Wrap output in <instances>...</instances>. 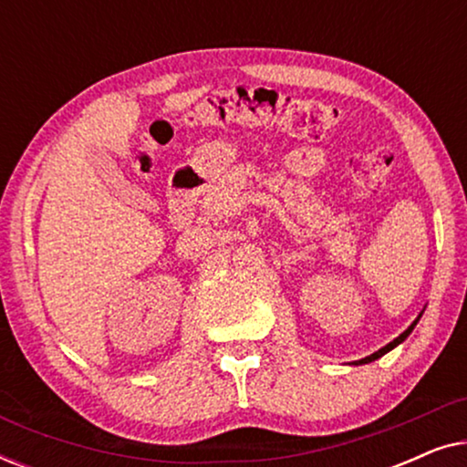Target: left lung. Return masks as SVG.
Listing matches in <instances>:
<instances>
[{
	"label": "left lung",
	"instance_id": "8db88e82",
	"mask_svg": "<svg viewBox=\"0 0 467 467\" xmlns=\"http://www.w3.org/2000/svg\"><path fill=\"white\" fill-rule=\"evenodd\" d=\"M419 318H420V315H419ZM419 318H417V321H414V323L410 325V327H408V329L404 331V334H401V336H398V337H395V340H393V342H389V344H387V347H382L380 350H376V353H374V355H369V357H366V359L357 361V363H355V366H359V363H369V361L379 359V357H382V355H385V353H389V350H391V348H395V347H398V344H401V342H404V340H406V337H408V336H410V331L414 329V325H417V323H419Z\"/></svg>",
	"mask_w": 467,
	"mask_h": 467
}]
</instances>
